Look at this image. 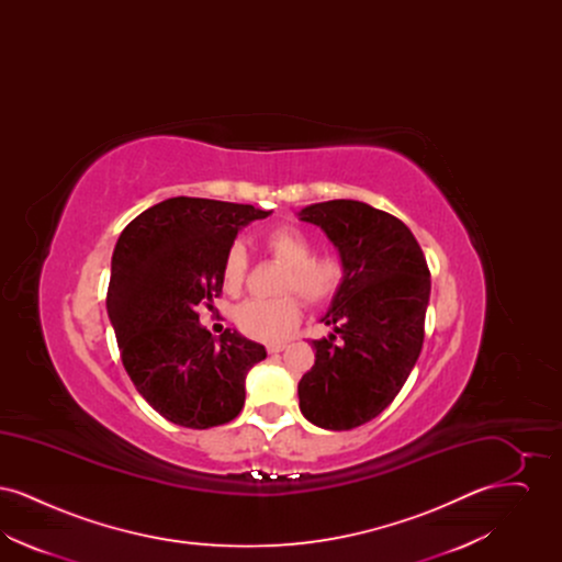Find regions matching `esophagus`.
Segmentation results:
<instances>
[{
  "label": "esophagus",
  "instance_id": "obj_1",
  "mask_svg": "<svg viewBox=\"0 0 562 562\" xmlns=\"http://www.w3.org/2000/svg\"><path fill=\"white\" fill-rule=\"evenodd\" d=\"M284 349H286V344H269L268 346L269 353H280Z\"/></svg>",
  "mask_w": 562,
  "mask_h": 562
}]
</instances>
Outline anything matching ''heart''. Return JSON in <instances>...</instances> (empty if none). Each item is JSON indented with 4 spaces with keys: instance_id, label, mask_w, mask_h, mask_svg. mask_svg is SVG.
Here are the masks:
<instances>
[{
    "instance_id": "heart-1",
    "label": "heart",
    "mask_w": 562,
    "mask_h": 562,
    "mask_svg": "<svg viewBox=\"0 0 562 562\" xmlns=\"http://www.w3.org/2000/svg\"><path fill=\"white\" fill-rule=\"evenodd\" d=\"M269 255L284 266L280 280V293H296L310 305H321L333 299L344 284L346 266L335 255H314V241L305 232L293 225H280L269 229L266 236ZM248 268V257L241 244H234L221 268V280L227 293H238L244 284ZM301 321V305L293 294H282L276 299H248L244 301L236 322L241 333L261 339L280 341L289 337Z\"/></svg>"
}]
</instances>
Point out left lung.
I'll use <instances>...</instances> for the list:
<instances>
[{"label":"left lung","mask_w":562,"mask_h":562,"mask_svg":"<svg viewBox=\"0 0 562 562\" xmlns=\"http://www.w3.org/2000/svg\"><path fill=\"white\" fill-rule=\"evenodd\" d=\"M346 266L341 289L322 322L333 330L312 341L316 362L299 381V408L324 429H351L396 398L422 346L429 269L401 218L358 200L301 209Z\"/></svg>","instance_id":"1"}]
</instances>
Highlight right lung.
<instances>
[{
	"instance_id": "obj_1",
	"label": "right lung",
	"mask_w": 562,
	"mask_h": 562,
	"mask_svg": "<svg viewBox=\"0 0 562 562\" xmlns=\"http://www.w3.org/2000/svg\"><path fill=\"white\" fill-rule=\"evenodd\" d=\"M271 211L204 198H168L133 218L111 257L109 321L136 392L183 428L223 426L244 406L248 371L268 351L200 324L213 307L221 268L241 227Z\"/></svg>"
}]
</instances>
